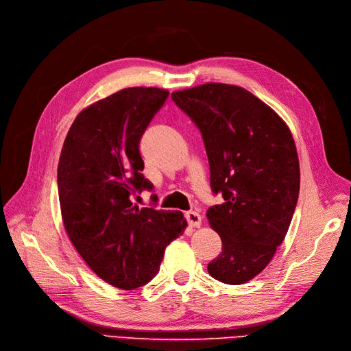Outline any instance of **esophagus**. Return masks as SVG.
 Returning <instances> with one entry per match:
<instances>
[{
	"mask_svg": "<svg viewBox=\"0 0 351 351\" xmlns=\"http://www.w3.org/2000/svg\"><path fill=\"white\" fill-rule=\"evenodd\" d=\"M186 219H187L190 227H200V224H202V217L195 210L186 212Z\"/></svg>",
	"mask_w": 351,
	"mask_h": 351,
	"instance_id": "esophagus-1",
	"label": "esophagus"
}]
</instances>
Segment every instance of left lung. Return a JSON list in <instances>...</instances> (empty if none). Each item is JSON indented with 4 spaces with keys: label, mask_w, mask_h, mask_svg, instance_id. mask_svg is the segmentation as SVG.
<instances>
[{
    "label": "left lung",
    "mask_w": 351,
    "mask_h": 351,
    "mask_svg": "<svg viewBox=\"0 0 351 351\" xmlns=\"http://www.w3.org/2000/svg\"><path fill=\"white\" fill-rule=\"evenodd\" d=\"M171 99L200 130L210 189L224 197L206 212L222 240L208 272L226 284L247 282L271 262L299 199L293 136L277 112L234 84H200L173 92Z\"/></svg>",
    "instance_id": "8db88e82"
}]
</instances>
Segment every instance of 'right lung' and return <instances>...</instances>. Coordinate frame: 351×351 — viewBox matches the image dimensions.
I'll list each match as a JSON object with an SVG mask.
<instances>
[{"label": "right lung", "instance_id": "obj_1", "mask_svg": "<svg viewBox=\"0 0 351 351\" xmlns=\"http://www.w3.org/2000/svg\"><path fill=\"white\" fill-rule=\"evenodd\" d=\"M168 95L127 88L92 104L61 149L57 180L66 231L89 268L117 289L149 282L165 247L187 226L182 212L133 204V196L154 187L142 174L139 142Z\"/></svg>", "mask_w": 351, "mask_h": 351}]
</instances>
